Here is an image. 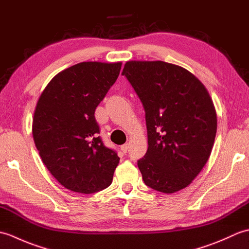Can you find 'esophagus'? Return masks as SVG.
<instances>
[{
    "label": "esophagus",
    "mask_w": 249,
    "mask_h": 249,
    "mask_svg": "<svg viewBox=\"0 0 249 249\" xmlns=\"http://www.w3.org/2000/svg\"><path fill=\"white\" fill-rule=\"evenodd\" d=\"M121 150H122V152H124V153L127 152V150H128V144L125 143V144H123V145H121Z\"/></svg>",
    "instance_id": "34e87169"
}]
</instances>
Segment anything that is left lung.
Here are the masks:
<instances>
[{
	"mask_svg": "<svg viewBox=\"0 0 249 249\" xmlns=\"http://www.w3.org/2000/svg\"><path fill=\"white\" fill-rule=\"evenodd\" d=\"M122 75L145 111L147 151L138 160L146 186L172 194L193 182L212 152L217 118L208 89L185 68L129 61Z\"/></svg>",
	"mask_w": 249,
	"mask_h": 249,
	"instance_id": "obj_1",
	"label": "left lung"
}]
</instances>
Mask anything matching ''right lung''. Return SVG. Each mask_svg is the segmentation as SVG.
I'll use <instances>...</instances> for the list:
<instances>
[{"mask_svg":"<svg viewBox=\"0 0 249 249\" xmlns=\"http://www.w3.org/2000/svg\"><path fill=\"white\" fill-rule=\"evenodd\" d=\"M121 66L78 63L52 78L37 102L32 126L36 149L57 182L75 193H96L112 183L120 157L98 136L94 113Z\"/></svg>","mask_w":249,"mask_h":249,"instance_id":"add662e5","label":"right lung"}]
</instances>
